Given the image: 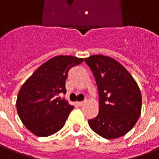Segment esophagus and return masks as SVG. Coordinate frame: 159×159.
<instances>
[{"instance_id": "obj_1", "label": "esophagus", "mask_w": 159, "mask_h": 159, "mask_svg": "<svg viewBox=\"0 0 159 159\" xmlns=\"http://www.w3.org/2000/svg\"><path fill=\"white\" fill-rule=\"evenodd\" d=\"M77 105H78V106H82V105H83V104H85V102H84V101H80V102H77Z\"/></svg>"}]
</instances>
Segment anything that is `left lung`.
I'll return each instance as SVG.
<instances>
[{
	"label": "left lung",
	"instance_id": "obj_1",
	"mask_svg": "<svg viewBox=\"0 0 159 159\" xmlns=\"http://www.w3.org/2000/svg\"><path fill=\"white\" fill-rule=\"evenodd\" d=\"M85 62L95 77L99 91V113L88 120L95 133L105 139H116L133 128L142 106L137 83L119 62L102 55H91Z\"/></svg>",
	"mask_w": 159,
	"mask_h": 159
}]
</instances>
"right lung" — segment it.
Masks as SVG:
<instances>
[{
  "label": "right lung",
  "instance_id": "add662e5",
  "mask_svg": "<svg viewBox=\"0 0 159 159\" xmlns=\"http://www.w3.org/2000/svg\"><path fill=\"white\" fill-rule=\"evenodd\" d=\"M82 58L57 55L42 64L23 84L16 100L17 112L26 128L40 137L56 133L74 106L56 96L66 93L68 70Z\"/></svg>",
  "mask_w": 159,
  "mask_h": 159
}]
</instances>
